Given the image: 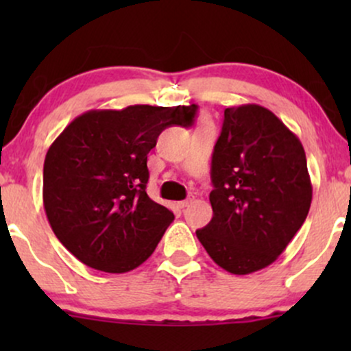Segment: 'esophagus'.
Instances as JSON below:
<instances>
[{
    "label": "esophagus",
    "instance_id": "obj_1",
    "mask_svg": "<svg viewBox=\"0 0 351 351\" xmlns=\"http://www.w3.org/2000/svg\"><path fill=\"white\" fill-rule=\"evenodd\" d=\"M193 199H195V198H188V199L178 201V203H176V204H178V208H181V209H183V208H186V206H189V204H191V203H193Z\"/></svg>",
    "mask_w": 351,
    "mask_h": 351
}]
</instances>
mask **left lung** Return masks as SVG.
<instances>
[{
    "instance_id": "8db88e82",
    "label": "left lung",
    "mask_w": 351,
    "mask_h": 351,
    "mask_svg": "<svg viewBox=\"0 0 351 351\" xmlns=\"http://www.w3.org/2000/svg\"><path fill=\"white\" fill-rule=\"evenodd\" d=\"M213 219L196 231L224 271L245 276L271 265L304 224L312 181L304 147L269 108L224 110L211 162Z\"/></svg>"
}]
</instances>
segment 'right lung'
<instances>
[{
  "instance_id": "right-lung-1",
  "label": "right lung",
  "mask_w": 351,
  "mask_h": 351,
  "mask_svg": "<svg viewBox=\"0 0 351 351\" xmlns=\"http://www.w3.org/2000/svg\"><path fill=\"white\" fill-rule=\"evenodd\" d=\"M196 108L88 110L52 142L44 160V211L80 263L123 274L152 256L175 215L145 191L147 155L167 127L193 125Z\"/></svg>"
}]
</instances>
